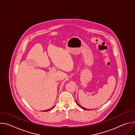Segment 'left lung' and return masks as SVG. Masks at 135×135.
Segmentation results:
<instances>
[{"mask_svg":"<svg viewBox=\"0 0 135 135\" xmlns=\"http://www.w3.org/2000/svg\"><path fill=\"white\" fill-rule=\"evenodd\" d=\"M76 103H77V104H78L81 108H82V109H84V110H89V109H87V108H84V107H82V106H81L78 103V102H77L76 100ZM90 110H91V109H90Z\"/></svg>","mask_w":135,"mask_h":135,"instance_id":"1","label":"left lung"}]
</instances>
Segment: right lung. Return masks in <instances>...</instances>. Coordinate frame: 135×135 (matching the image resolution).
<instances>
[{
	"mask_svg": "<svg viewBox=\"0 0 135 135\" xmlns=\"http://www.w3.org/2000/svg\"><path fill=\"white\" fill-rule=\"evenodd\" d=\"M54 107V106H53L52 108H50V109H47V110H43V111H45V112H47V111H50V110H51V109H52Z\"/></svg>",
	"mask_w": 135,
	"mask_h": 135,
	"instance_id": "add662e5",
	"label": "right lung"
}]
</instances>
